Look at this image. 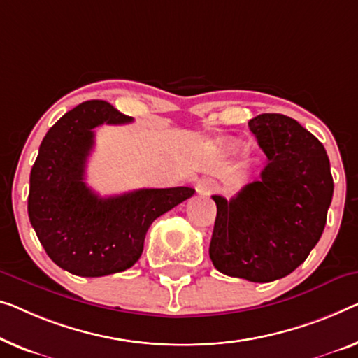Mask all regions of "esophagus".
I'll return each instance as SVG.
<instances>
[{
    "mask_svg": "<svg viewBox=\"0 0 358 358\" xmlns=\"http://www.w3.org/2000/svg\"><path fill=\"white\" fill-rule=\"evenodd\" d=\"M217 188H218V185L210 178H204V180L197 181V191H199L202 196L212 194L213 191H217Z\"/></svg>",
    "mask_w": 358,
    "mask_h": 358,
    "instance_id": "esophagus-1",
    "label": "esophagus"
}]
</instances>
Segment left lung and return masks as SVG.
Returning a JSON list of instances; mask_svg holds the SVG:
<instances>
[{
  "label": "left lung",
  "mask_w": 358,
  "mask_h": 358,
  "mask_svg": "<svg viewBox=\"0 0 358 358\" xmlns=\"http://www.w3.org/2000/svg\"><path fill=\"white\" fill-rule=\"evenodd\" d=\"M249 128L268 164L230 201L212 196L209 255L223 275L268 282L292 273L315 248L334 183L323 145L294 119L260 114Z\"/></svg>",
  "instance_id": "1"
}]
</instances>
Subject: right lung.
Listing matches in <instances>:
<instances>
[{"instance_id":"add662e5","label":"right lung","mask_w":358,"mask_h":358,"mask_svg":"<svg viewBox=\"0 0 358 358\" xmlns=\"http://www.w3.org/2000/svg\"><path fill=\"white\" fill-rule=\"evenodd\" d=\"M131 120L106 101H87L64 114L40 145L30 172L29 218L50 259L72 275L96 278L130 268L151 223L194 194L177 186L101 197L88 188L93 128Z\"/></svg>"}]
</instances>
